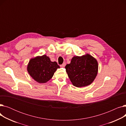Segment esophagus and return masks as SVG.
<instances>
[{
	"instance_id": "34e87169",
	"label": "esophagus",
	"mask_w": 126,
	"mask_h": 126,
	"mask_svg": "<svg viewBox=\"0 0 126 126\" xmlns=\"http://www.w3.org/2000/svg\"><path fill=\"white\" fill-rule=\"evenodd\" d=\"M65 65H66V63H64L63 64L61 65L60 66H61V67H64L65 66Z\"/></svg>"
}]
</instances>
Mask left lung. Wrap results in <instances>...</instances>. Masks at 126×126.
<instances>
[{
    "mask_svg": "<svg viewBox=\"0 0 126 126\" xmlns=\"http://www.w3.org/2000/svg\"><path fill=\"white\" fill-rule=\"evenodd\" d=\"M96 59L89 54L82 56H74L70 64L65 66L68 76L72 85L83 87L94 82L98 72Z\"/></svg>",
    "mask_w": 126,
    "mask_h": 126,
    "instance_id": "obj_1",
    "label": "left lung"
}]
</instances>
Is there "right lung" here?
I'll return each instance as SVG.
<instances>
[{
  "label": "right lung",
  "instance_id": "add662e5",
  "mask_svg": "<svg viewBox=\"0 0 126 126\" xmlns=\"http://www.w3.org/2000/svg\"><path fill=\"white\" fill-rule=\"evenodd\" d=\"M60 66L56 62H51L46 55L32 58L28 64L27 70L30 76L39 83H45L52 78Z\"/></svg>",
  "mask_w": 126,
  "mask_h": 126
}]
</instances>
